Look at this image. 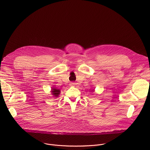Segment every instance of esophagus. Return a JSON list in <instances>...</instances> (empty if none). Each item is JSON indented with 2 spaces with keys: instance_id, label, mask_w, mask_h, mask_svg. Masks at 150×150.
Segmentation results:
<instances>
[{
  "instance_id": "1",
  "label": "esophagus",
  "mask_w": 150,
  "mask_h": 150,
  "mask_svg": "<svg viewBox=\"0 0 150 150\" xmlns=\"http://www.w3.org/2000/svg\"><path fill=\"white\" fill-rule=\"evenodd\" d=\"M75 85V83H74V82H71L70 83V85H71V86H73V85Z\"/></svg>"
}]
</instances>
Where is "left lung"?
I'll use <instances>...</instances> for the list:
<instances>
[{"mask_svg": "<svg viewBox=\"0 0 150 150\" xmlns=\"http://www.w3.org/2000/svg\"><path fill=\"white\" fill-rule=\"evenodd\" d=\"M93 91H94V90H93Z\"/></svg>", "mask_w": 150, "mask_h": 150, "instance_id": "obj_1", "label": "left lung"}]
</instances>
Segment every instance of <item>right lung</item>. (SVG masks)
Here are the masks:
<instances>
[{
	"mask_svg": "<svg viewBox=\"0 0 150 150\" xmlns=\"http://www.w3.org/2000/svg\"><path fill=\"white\" fill-rule=\"evenodd\" d=\"M51 92H52V94L54 96V97H57L60 93V90L59 89H57L54 87H53L52 88Z\"/></svg>",
	"mask_w": 150,
	"mask_h": 150,
	"instance_id": "right-lung-1",
	"label": "right lung"
}]
</instances>
